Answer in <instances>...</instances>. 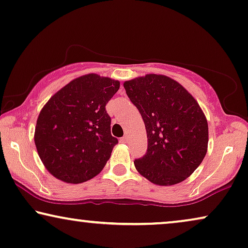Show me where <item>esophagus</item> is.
Here are the masks:
<instances>
[{"instance_id":"esophagus-1","label":"esophagus","mask_w":248,"mask_h":248,"mask_svg":"<svg viewBox=\"0 0 248 248\" xmlns=\"http://www.w3.org/2000/svg\"><path fill=\"white\" fill-rule=\"evenodd\" d=\"M120 141H121V142H128V136H127V135L124 136V137L121 138Z\"/></svg>"}]
</instances>
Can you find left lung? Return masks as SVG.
Listing matches in <instances>:
<instances>
[{"mask_svg": "<svg viewBox=\"0 0 248 248\" xmlns=\"http://www.w3.org/2000/svg\"><path fill=\"white\" fill-rule=\"evenodd\" d=\"M124 86L147 131V152L135 159L136 169L159 186L182 182L207 154L208 123L201 108L182 85L164 75L148 74Z\"/></svg>", "mask_w": 248, "mask_h": 248, "instance_id": "1", "label": "left lung"}]
</instances>
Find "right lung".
<instances>
[{
    "label": "right lung",
    "instance_id": "add662e5",
    "mask_svg": "<svg viewBox=\"0 0 248 248\" xmlns=\"http://www.w3.org/2000/svg\"><path fill=\"white\" fill-rule=\"evenodd\" d=\"M119 88L120 83L109 78L84 75L58 91L44 107L34 144L55 177L82 183L102 170L118 144L106 106Z\"/></svg>",
    "mask_w": 248,
    "mask_h": 248
}]
</instances>
